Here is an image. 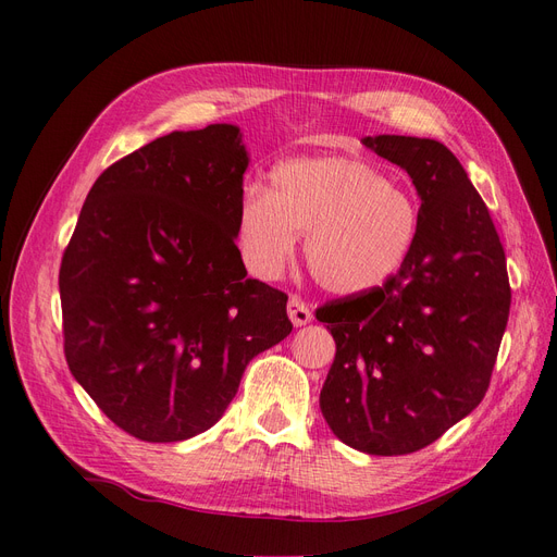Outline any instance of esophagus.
Wrapping results in <instances>:
<instances>
[{"instance_id": "obj_1", "label": "esophagus", "mask_w": 557, "mask_h": 557, "mask_svg": "<svg viewBox=\"0 0 557 557\" xmlns=\"http://www.w3.org/2000/svg\"><path fill=\"white\" fill-rule=\"evenodd\" d=\"M288 315H290V320H293L297 327L307 325L309 320L313 318L311 309L305 305V299L297 297V295H290V299H288Z\"/></svg>"}]
</instances>
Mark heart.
<instances>
[{
    "instance_id": "obj_1",
    "label": "heart",
    "mask_w": 557,
    "mask_h": 557,
    "mask_svg": "<svg viewBox=\"0 0 557 557\" xmlns=\"http://www.w3.org/2000/svg\"><path fill=\"white\" fill-rule=\"evenodd\" d=\"M320 288L360 295L409 262L420 207L407 185L360 158H295L278 164L269 190L250 185L237 215V244L252 274L274 278L297 234Z\"/></svg>"
}]
</instances>
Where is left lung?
Returning <instances> with one entry per match:
<instances>
[{
	"mask_svg": "<svg viewBox=\"0 0 557 557\" xmlns=\"http://www.w3.org/2000/svg\"><path fill=\"white\" fill-rule=\"evenodd\" d=\"M362 144L411 176L420 234L395 276L315 311L336 344L320 411L350 448L407 455L485 397L511 285L485 201L444 144L397 134Z\"/></svg>",
	"mask_w": 557,
	"mask_h": 557,
	"instance_id": "left-lung-1",
	"label": "left lung"
}]
</instances>
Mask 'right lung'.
Listing matches in <instances>:
<instances>
[{
    "label": "right lung",
    "mask_w": 557,
    "mask_h": 557,
    "mask_svg": "<svg viewBox=\"0 0 557 557\" xmlns=\"http://www.w3.org/2000/svg\"><path fill=\"white\" fill-rule=\"evenodd\" d=\"M246 166L239 127L166 134L107 166L64 248L66 364L134 440L209 430L293 332L288 295L248 278L234 244Z\"/></svg>",
    "instance_id": "1"
}]
</instances>
